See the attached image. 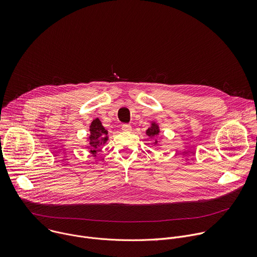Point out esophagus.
<instances>
[{
	"label": "esophagus",
	"instance_id": "34e87169",
	"mask_svg": "<svg viewBox=\"0 0 257 257\" xmlns=\"http://www.w3.org/2000/svg\"><path fill=\"white\" fill-rule=\"evenodd\" d=\"M121 128H122L123 131H126V132H129V131H131V129H132V127H131L130 124H123Z\"/></svg>",
	"mask_w": 257,
	"mask_h": 257
}]
</instances>
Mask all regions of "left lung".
<instances>
[{"mask_svg":"<svg viewBox=\"0 0 257 257\" xmlns=\"http://www.w3.org/2000/svg\"><path fill=\"white\" fill-rule=\"evenodd\" d=\"M160 130H159V126L157 124H152V126L146 131V135H148L150 138H155L157 135H159Z\"/></svg>","mask_w":257,"mask_h":257,"instance_id":"8db88e82","label":"left lung"}]
</instances>
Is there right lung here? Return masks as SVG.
Instances as JSON below:
<instances>
[{"label":"right lung","instance_id":"1","mask_svg":"<svg viewBox=\"0 0 257 257\" xmlns=\"http://www.w3.org/2000/svg\"><path fill=\"white\" fill-rule=\"evenodd\" d=\"M89 130H90V136L88 138L89 145H90L89 149H90V152L93 155H95L100 146L106 142L107 132L102 127L101 122L98 119H95L91 122Z\"/></svg>","mask_w":257,"mask_h":257}]
</instances>
